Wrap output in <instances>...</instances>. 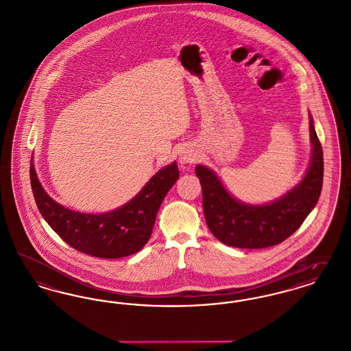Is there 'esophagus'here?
<instances>
[{"instance_id":"esophagus-1","label":"esophagus","mask_w":351,"mask_h":351,"mask_svg":"<svg viewBox=\"0 0 351 351\" xmlns=\"http://www.w3.org/2000/svg\"><path fill=\"white\" fill-rule=\"evenodd\" d=\"M196 160V154H193L192 151H184L180 156V162L183 163H192Z\"/></svg>"}]
</instances>
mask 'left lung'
<instances>
[{
    "instance_id": "obj_1",
    "label": "left lung",
    "mask_w": 351,
    "mask_h": 351,
    "mask_svg": "<svg viewBox=\"0 0 351 351\" xmlns=\"http://www.w3.org/2000/svg\"><path fill=\"white\" fill-rule=\"evenodd\" d=\"M309 130L312 158L305 176L280 199L266 205L235 200L212 169L196 166L206 225L218 241L239 249H263L282 243L300 228L317 204L324 179V154L312 116Z\"/></svg>"
}]
</instances>
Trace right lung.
I'll list each match as a JSON object with an SVG mask.
<instances>
[{
	"label": "right lung",
	"instance_id": "right-lung-1",
	"mask_svg": "<svg viewBox=\"0 0 351 351\" xmlns=\"http://www.w3.org/2000/svg\"><path fill=\"white\" fill-rule=\"evenodd\" d=\"M178 179L179 169L173 162L158 171L142 191L121 208L88 215L52 200L39 183L33 159L30 165L34 199L51 229L75 250L105 259L132 255L149 242L156 213Z\"/></svg>",
	"mask_w": 351,
	"mask_h": 351
}]
</instances>
